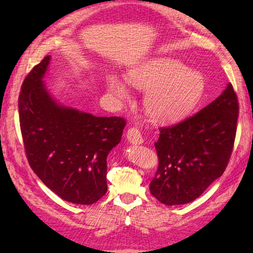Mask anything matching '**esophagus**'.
I'll list each match as a JSON object with an SVG mask.
<instances>
[{
  "label": "esophagus",
  "instance_id": "esophagus-1",
  "mask_svg": "<svg viewBox=\"0 0 253 253\" xmlns=\"http://www.w3.org/2000/svg\"><path fill=\"white\" fill-rule=\"evenodd\" d=\"M126 139L131 144H142L143 138L137 128H129L126 132Z\"/></svg>",
  "mask_w": 253,
  "mask_h": 253
}]
</instances>
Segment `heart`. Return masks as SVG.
<instances>
[{"mask_svg":"<svg viewBox=\"0 0 253 253\" xmlns=\"http://www.w3.org/2000/svg\"><path fill=\"white\" fill-rule=\"evenodd\" d=\"M126 79L132 87L146 91L144 112L158 124H173L189 115L206 90V79L200 72L169 57H152L140 62L128 69ZM106 87L118 100L130 98L126 84L115 75H107Z\"/></svg>","mask_w":253,"mask_h":253,"instance_id":"1","label":"heart"}]
</instances>
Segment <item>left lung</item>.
I'll list each match as a JSON object with an SVG mask.
<instances>
[{"label": "left lung", "instance_id": "obj_1", "mask_svg": "<svg viewBox=\"0 0 253 253\" xmlns=\"http://www.w3.org/2000/svg\"><path fill=\"white\" fill-rule=\"evenodd\" d=\"M238 101L232 84L196 115L162 128L155 142L159 169L150 182L152 196L165 206L189 203L221 177L237 129Z\"/></svg>", "mask_w": 253, "mask_h": 253}]
</instances>
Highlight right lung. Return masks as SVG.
Here are the masks:
<instances>
[{"instance_id":"add662e5","label":"right lung","mask_w":253,"mask_h":253,"mask_svg":"<svg viewBox=\"0 0 253 253\" xmlns=\"http://www.w3.org/2000/svg\"><path fill=\"white\" fill-rule=\"evenodd\" d=\"M50 62L45 56L21 85L19 122L26 154L49 189L63 200L89 206L105 195L107 155L121 142L126 123L55 100L43 80Z\"/></svg>"}]
</instances>
